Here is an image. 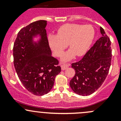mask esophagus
Returning a JSON list of instances; mask_svg holds the SVG:
<instances>
[{
  "mask_svg": "<svg viewBox=\"0 0 121 121\" xmlns=\"http://www.w3.org/2000/svg\"><path fill=\"white\" fill-rule=\"evenodd\" d=\"M68 67H69V65L66 64H63L61 65V67L62 70H65V69H66Z\"/></svg>",
  "mask_w": 121,
  "mask_h": 121,
  "instance_id": "obj_1",
  "label": "esophagus"
}]
</instances>
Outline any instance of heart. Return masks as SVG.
Listing matches in <instances>:
<instances>
[{"label": "heart", "instance_id": "1", "mask_svg": "<svg viewBox=\"0 0 121 121\" xmlns=\"http://www.w3.org/2000/svg\"><path fill=\"white\" fill-rule=\"evenodd\" d=\"M94 35V29L91 25L67 23L58 28L56 36H49L48 42L57 57L61 56L68 45L71 50L67 52L63 57L64 61H68L75 55L81 57L86 53Z\"/></svg>", "mask_w": 121, "mask_h": 121}]
</instances>
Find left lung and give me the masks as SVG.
Returning a JSON list of instances; mask_svg holds the SVG:
<instances>
[{"instance_id":"8db88e82","label":"left lung","mask_w":121,"mask_h":121,"mask_svg":"<svg viewBox=\"0 0 121 121\" xmlns=\"http://www.w3.org/2000/svg\"><path fill=\"white\" fill-rule=\"evenodd\" d=\"M102 37L79 61L71 64L75 71L69 85L77 94H92L101 86L109 72L111 63V41L104 30L100 27Z\"/></svg>"}]
</instances>
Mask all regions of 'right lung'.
Here are the masks:
<instances>
[{
  "label": "right lung",
  "mask_w": 121,
  "mask_h": 121,
  "mask_svg": "<svg viewBox=\"0 0 121 121\" xmlns=\"http://www.w3.org/2000/svg\"><path fill=\"white\" fill-rule=\"evenodd\" d=\"M46 20H38L22 28L13 46V63L24 87L36 95H43L53 88L56 76L61 72L59 61L52 56ZM39 34L38 43L32 38Z\"/></svg>",
  "instance_id": "obj_1"
}]
</instances>
